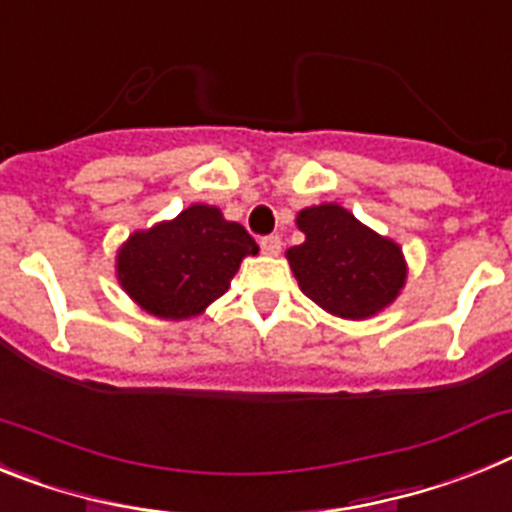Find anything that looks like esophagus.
Here are the masks:
<instances>
[{
  "label": "esophagus",
  "mask_w": 512,
  "mask_h": 512,
  "mask_svg": "<svg viewBox=\"0 0 512 512\" xmlns=\"http://www.w3.org/2000/svg\"><path fill=\"white\" fill-rule=\"evenodd\" d=\"M261 251L269 253V256H277L279 251H282V238L279 235H264V238L259 240Z\"/></svg>",
  "instance_id": "34e87169"
}]
</instances>
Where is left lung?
<instances>
[{"label": "left lung", "mask_w": 512, "mask_h": 512, "mask_svg": "<svg viewBox=\"0 0 512 512\" xmlns=\"http://www.w3.org/2000/svg\"><path fill=\"white\" fill-rule=\"evenodd\" d=\"M305 233L287 251L300 290L342 318H368L386 308L404 287L406 266L399 246L355 220L339 204L300 212Z\"/></svg>", "instance_id": "1"}]
</instances>
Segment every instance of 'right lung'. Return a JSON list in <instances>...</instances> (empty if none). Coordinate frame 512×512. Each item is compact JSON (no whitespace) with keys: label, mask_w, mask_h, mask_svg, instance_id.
Here are the masks:
<instances>
[{"label":"right lung","mask_w":512,"mask_h":512,"mask_svg":"<svg viewBox=\"0 0 512 512\" xmlns=\"http://www.w3.org/2000/svg\"><path fill=\"white\" fill-rule=\"evenodd\" d=\"M256 240L220 209L194 204L173 222L134 233L119 253V282L147 313L189 318L230 287Z\"/></svg>","instance_id":"obj_1"}]
</instances>
